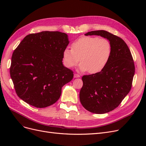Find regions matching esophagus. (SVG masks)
I'll return each instance as SVG.
<instances>
[{
    "label": "esophagus",
    "mask_w": 146,
    "mask_h": 146,
    "mask_svg": "<svg viewBox=\"0 0 146 146\" xmlns=\"http://www.w3.org/2000/svg\"><path fill=\"white\" fill-rule=\"evenodd\" d=\"M78 77H80V76H79V75L77 74H74V78H78Z\"/></svg>",
    "instance_id": "esophagus-1"
}]
</instances>
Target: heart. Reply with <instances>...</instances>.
<instances>
[{
    "label": "heart",
    "mask_w": 146,
    "mask_h": 146,
    "mask_svg": "<svg viewBox=\"0 0 146 146\" xmlns=\"http://www.w3.org/2000/svg\"><path fill=\"white\" fill-rule=\"evenodd\" d=\"M72 48H66L63 61L67 68L75 67L79 61V70L96 74L102 71L108 63L112 54L111 44L108 39L96 36H84L75 41Z\"/></svg>",
    "instance_id": "1"
}]
</instances>
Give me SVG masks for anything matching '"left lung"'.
I'll return each mask as SVG.
<instances>
[{
	"label": "left lung",
	"mask_w": 146,
	"mask_h": 146,
	"mask_svg": "<svg viewBox=\"0 0 146 146\" xmlns=\"http://www.w3.org/2000/svg\"><path fill=\"white\" fill-rule=\"evenodd\" d=\"M107 38L112 46L111 58L102 71L82 77L80 100L88 111L104 114L112 111L130 92L135 74L133 57L122 39L105 30L85 34Z\"/></svg>",
	"instance_id": "1"
}]
</instances>
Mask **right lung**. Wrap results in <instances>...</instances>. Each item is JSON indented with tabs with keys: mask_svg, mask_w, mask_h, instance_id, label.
<instances>
[{
	"mask_svg": "<svg viewBox=\"0 0 146 146\" xmlns=\"http://www.w3.org/2000/svg\"><path fill=\"white\" fill-rule=\"evenodd\" d=\"M67 34L44 31L26 36L11 57L10 76L17 95L36 108L59 99L61 88L72 80L73 71L63 66Z\"/></svg>",
	"mask_w": 146,
	"mask_h": 146,
	"instance_id": "add662e5",
	"label": "right lung"
}]
</instances>
